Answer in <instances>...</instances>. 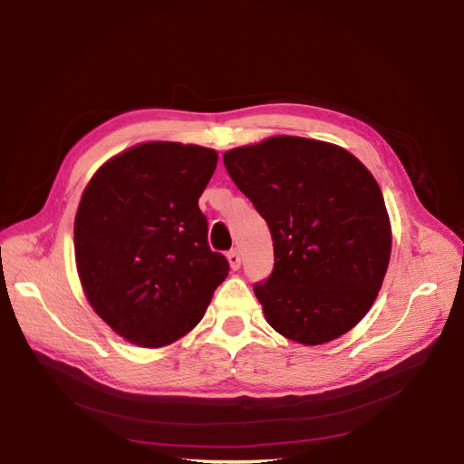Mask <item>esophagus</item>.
Here are the masks:
<instances>
[{
	"mask_svg": "<svg viewBox=\"0 0 464 464\" xmlns=\"http://www.w3.org/2000/svg\"><path fill=\"white\" fill-rule=\"evenodd\" d=\"M227 257H228V263H230V266H232L234 271H236V269H240V265H242V256H240V251H237V249H230Z\"/></svg>",
	"mask_w": 464,
	"mask_h": 464,
	"instance_id": "1",
	"label": "esophagus"
}]
</instances>
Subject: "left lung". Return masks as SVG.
Instances as JSON below:
<instances>
[{"mask_svg":"<svg viewBox=\"0 0 464 464\" xmlns=\"http://www.w3.org/2000/svg\"><path fill=\"white\" fill-rule=\"evenodd\" d=\"M222 159L273 236V273L254 285L266 323L307 346L353 329L391 257L389 215L368 168L341 147L290 135Z\"/></svg>","mask_w":464,"mask_h":464,"instance_id":"obj_1","label":"left lung"}]
</instances>
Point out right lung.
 Instances as JSON below:
<instances>
[{
    "instance_id": "add662e5",
    "label": "right lung",
    "mask_w": 464,
    "mask_h": 464,
    "mask_svg": "<svg viewBox=\"0 0 464 464\" xmlns=\"http://www.w3.org/2000/svg\"><path fill=\"white\" fill-rule=\"evenodd\" d=\"M213 149L154 141L98 168L75 217V261L92 310L123 339L159 348L188 334L228 276L199 198Z\"/></svg>"
}]
</instances>
